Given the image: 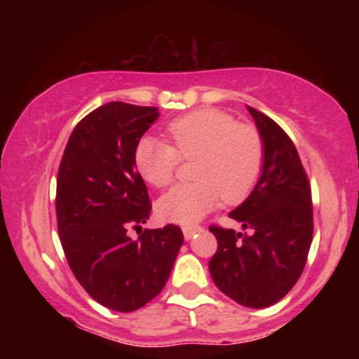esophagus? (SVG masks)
Here are the masks:
<instances>
[{
    "label": "esophagus",
    "instance_id": "obj_1",
    "mask_svg": "<svg viewBox=\"0 0 359 359\" xmlns=\"http://www.w3.org/2000/svg\"><path fill=\"white\" fill-rule=\"evenodd\" d=\"M201 231H203V228H201V226H184V228H182L185 240H192L194 234H197Z\"/></svg>",
    "mask_w": 359,
    "mask_h": 359
}]
</instances>
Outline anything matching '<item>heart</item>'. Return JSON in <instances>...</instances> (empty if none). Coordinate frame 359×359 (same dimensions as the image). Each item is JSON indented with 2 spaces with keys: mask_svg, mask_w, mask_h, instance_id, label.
<instances>
[{
  "mask_svg": "<svg viewBox=\"0 0 359 359\" xmlns=\"http://www.w3.org/2000/svg\"><path fill=\"white\" fill-rule=\"evenodd\" d=\"M172 145L142 137L133 150V163L142 179L154 187L174 180L180 158H194L192 184H179L156 203L163 221L192 224L211 212L221 199H245L262 175V137L253 126L238 125L231 114L205 108L174 119L167 126Z\"/></svg>",
  "mask_w": 359,
  "mask_h": 359,
  "instance_id": "obj_1",
  "label": "heart"
}]
</instances>
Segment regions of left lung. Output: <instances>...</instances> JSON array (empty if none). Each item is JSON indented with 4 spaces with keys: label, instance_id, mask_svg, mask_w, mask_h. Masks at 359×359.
Listing matches in <instances>:
<instances>
[{
    "label": "left lung",
    "instance_id": "8db88e82",
    "mask_svg": "<svg viewBox=\"0 0 359 359\" xmlns=\"http://www.w3.org/2000/svg\"><path fill=\"white\" fill-rule=\"evenodd\" d=\"M262 137V175L248 199L229 212L250 234L211 226L217 250L209 262L222 294L263 309L290 292L306 266L314 233L311 185L292 140L273 119L248 106Z\"/></svg>",
    "mask_w": 359,
    "mask_h": 359
}]
</instances>
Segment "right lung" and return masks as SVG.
I'll return each mask as SVG.
<instances>
[{
	"instance_id": "add662e5",
	"label": "right lung",
	"mask_w": 359,
	"mask_h": 359,
	"mask_svg": "<svg viewBox=\"0 0 359 359\" xmlns=\"http://www.w3.org/2000/svg\"><path fill=\"white\" fill-rule=\"evenodd\" d=\"M158 118L154 106L113 101L90 111L74 128L57 177V229L74 277L101 306L131 312L165 287L184 243L175 224L130 228L150 216L148 189L133 150Z\"/></svg>"
}]
</instances>
